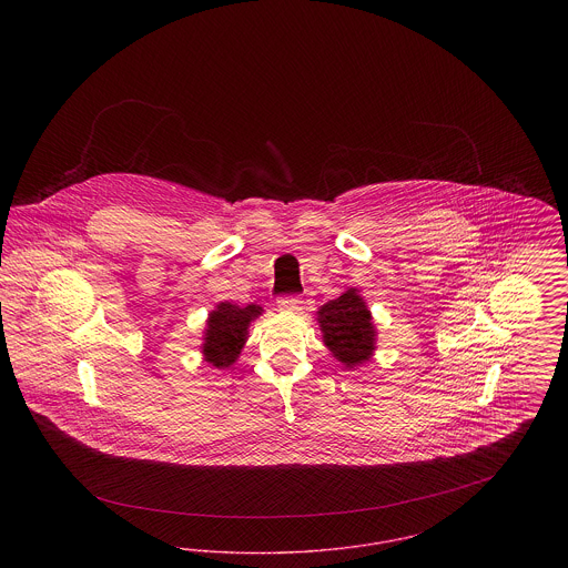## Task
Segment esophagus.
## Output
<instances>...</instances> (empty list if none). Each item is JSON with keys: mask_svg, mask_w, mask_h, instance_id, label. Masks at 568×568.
I'll list each match as a JSON object with an SVG mask.
<instances>
[{"mask_svg": "<svg viewBox=\"0 0 568 568\" xmlns=\"http://www.w3.org/2000/svg\"><path fill=\"white\" fill-rule=\"evenodd\" d=\"M276 304H278V308L281 311H287V313H292V311H300V306H302V300L297 296H281L276 300Z\"/></svg>", "mask_w": 568, "mask_h": 568, "instance_id": "1", "label": "esophagus"}]
</instances>
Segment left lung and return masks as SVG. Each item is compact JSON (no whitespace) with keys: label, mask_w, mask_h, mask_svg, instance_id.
I'll list each match as a JSON object with an SVG mask.
<instances>
[{"label":"left lung","mask_w":568,"mask_h":568,"mask_svg":"<svg viewBox=\"0 0 568 568\" xmlns=\"http://www.w3.org/2000/svg\"><path fill=\"white\" fill-rule=\"evenodd\" d=\"M320 325L324 332L325 345L334 357L353 368L366 362L375 349V325L371 322V311L362 297L349 290L336 300H329L320 308Z\"/></svg>","instance_id":"obj_1"}]
</instances>
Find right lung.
Instances as JSON below:
<instances>
[{
	"instance_id": "obj_1",
	"label": "right lung",
	"mask_w": 568,
	"mask_h": 568,
	"mask_svg": "<svg viewBox=\"0 0 568 568\" xmlns=\"http://www.w3.org/2000/svg\"><path fill=\"white\" fill-rule=\"evenodd\" d=\"M262 315V308L255 304L236 306L230 302H221L209 317V329L204 338V357L216 368H227L236 362L243 349L248 324Z\"/></svg>"
}]
</instances>
